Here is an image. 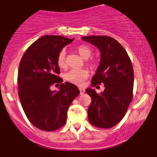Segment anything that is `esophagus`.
I'll use <instances>...</instances> for the list:
<instances>
[{
	"label": "esophagus",
	"instance_id": "esophagus-1",
	"mask_svg": "<svg viewBox=\"0 0 157 157\" xmlns=\"http://www.w3.org/2000/svg\"><path fill=\"white\" fill-rule=\"evenodd\" d=\"M79 90H80V94H83V93H85V90L83 88H80V89H79Z\"/></svg>",
	"mask_w": 157,
	"mask_h": 157
}]
</instances>
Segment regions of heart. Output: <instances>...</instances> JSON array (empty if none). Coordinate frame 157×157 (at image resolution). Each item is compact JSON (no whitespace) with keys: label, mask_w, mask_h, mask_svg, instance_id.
Here are the masks:
<instances>
[{"label":"heart","mask_w":157,"mask_h":157,"mask_svg":"<svg viewBox=\"0 0 157 157\" xmlns=\"http://www.w3.org/2000/svg\"><path fill=\"white\" fill-rule=\"evenodd\" d=\"M77 51L80 56L84 59H87L92 55V49L88 45L82 44L77 47ZM57 64L61 68H65L67 66L66 62V52L61 50L57 58ZM89 73L84 69H73L64 74V80L76 85H82L85 80L88 77Z\"/></svg>","instance_id":"b5f03b06"}]
</instances>
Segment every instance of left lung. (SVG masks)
Listing matches in <instances>:
<instances>
[{
	"mask_svg": "<svg viewBox=\"0 0 157 157\" xmlns=\"http://www.w3.org/2000/svg\"><path fill=\"white\" fill-rule=\"evenodd\" d=\"M83 41L99 48L101 59L92 86L104 83L105 90L97 93L94 89L86 90L92 102L88 108L89 121L100 128L116 125L125 115L132 100L134 70L125 49L117 40L104 36L82 37Z\"/></svg>",
	"mask_w": 157,
	"mask_h": 157,
	"instance_id": "left-lung-1",
	"label": "left lung"
}]
</instances>
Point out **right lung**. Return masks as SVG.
Listing matches in <instances>:
<instances>
[{"mask_svg":"<svg viewBox=\"0 0 157 157\" xmlns=\"http://www.w3.org/2000/svg\"><path fill=\"white\" fill-rule=\"evenodd\" d=\"M74 39L47 35L33 42L23 55L18 71V93L23 111L35 127L52 131L67 121V109L80 94L73 83L65 82L58 91L50 86L62 83L57 58Z\"/></svg>","mask_w":157,"mask_h":157,"instance_id":"obj_1","label":"right lung"}]
</instances>
